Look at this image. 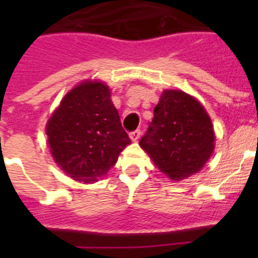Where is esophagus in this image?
<instances>
[{"instance_id": "1", "label": "esophagus", "mask_w": 258, "mask_h": 258, "mask_svg": "<svg viewBox=\"0 0 258 258\" xmlns=\"http://www.w3.org/2000/svg\"><path fill=\"white\" fill-rule=\"evenodd\" d=\"M140 137H141V131H140V129H137V131L132 132V133H131V140L134 141V142L140 140Z\"/></svg>"}]
</instances>
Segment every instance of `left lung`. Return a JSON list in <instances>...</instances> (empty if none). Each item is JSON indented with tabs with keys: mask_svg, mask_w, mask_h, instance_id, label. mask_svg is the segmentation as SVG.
<instances>
[{
	"mask_svg": "<svg viewBox=\"0 0 258 258\" xmlns=\"http://www.w3.org/2000/svg\"><path fill=\"white\" fill-rule=\"evenodd\" d=\"M140 146L172 181L199 172L214 150L211 117L198 99L181 90H164Z\"/></svg>",
	"mask_w": 258,
	"mask_h": 258,
	"instance_id": "left-lung-1",
	"label": "left lung"
}]
</instances>
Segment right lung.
Instances as JSON below:
<instances>
[{
  "instance_id": "right-lung-1",
  "label": "right lung",
  "mask_w": 258,
  "mask_h": 258,
  "mask_svg": "<svg viewBox=\"0 0 258 258\" xmlns=\"http://www.w3.org/2000/svg\"><path fill=\"white\" fill-rule=\"evenodd\" d=\"M54 161L75 181L92 183L116 164L131 145L111 90L101 81H84L61 99L46 124Z\"/></svg>"
}]
</instances>
